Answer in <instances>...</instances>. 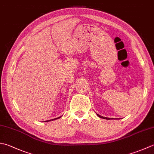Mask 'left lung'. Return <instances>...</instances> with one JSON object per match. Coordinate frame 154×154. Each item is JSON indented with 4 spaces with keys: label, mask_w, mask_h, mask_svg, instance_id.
<instances>
[{
    "label": "left lung",
    "mask_w": 154,
    "mask_h": 154,
    "mask_svg": "<svg viewBox=\"0 0 154 154\" xmlns=\"http://www.w3.org/2000/svg\"><path fill=\"white\" fill-rule=\"evenodd\" d=\"M97 115L99 116V117H100V118H101V119H106V120H110V119H110V118H106V117H103V116H100V115H99V114H97Z\"/></svg>",
    "instance_id": "1"
}]
</instances>
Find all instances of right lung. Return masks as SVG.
<instances>
[{
	"label": "right lung",
	"mask_w": 154,
	"mask_h": 154,
	"mask_svg": "<svg viewBox=\"0 0 154 154\" xmlns=\"http://www.w3.org/2000/svg\"><path fill=\"white\" fill-rule=\"evenodd\" d=\"M61 116H60V117H58V118H55V119H52V120H46V121H45V122H50V121H51V120H57V119H60Z\"/></svg>",
	"instance_id": "right-lung-1"
}]
</instances>
